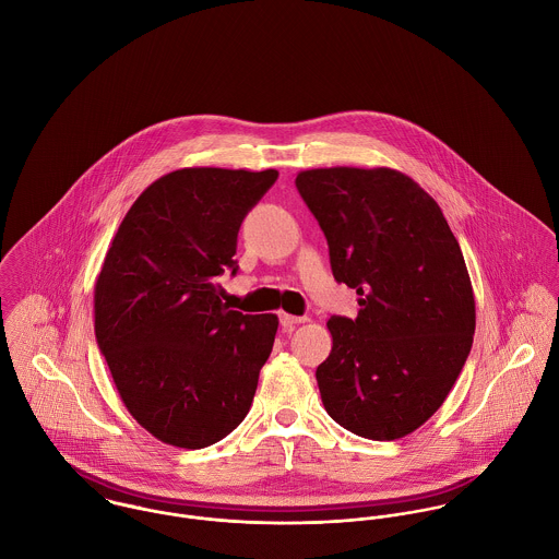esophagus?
Instances as JSON below:
<instances>
[{
    "mask_svg": "<svg viewBox=\"0 0 559 559\" xmlns=\"http://www.w3.org/2000/svg\"><path fill=\"white\" fill-rule=\"evenodd\" d=\"M308 319H301V317H293V314H286V312H282L280 314V322H282V326H284V331H293L295 329V324H299V322H306Z\"/></svg>",
    "mask_w": 559,
    "mask_h": 559,
    "instance_id": "1",
    "label": "esophagus"
}]
</instances>
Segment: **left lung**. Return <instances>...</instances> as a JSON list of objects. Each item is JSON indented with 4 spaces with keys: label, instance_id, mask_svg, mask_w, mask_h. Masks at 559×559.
I'll return each mask as SVG.
<instances>
[{
    "label": "left lung",
    "instance_id": "left-lung-1",
    "mask_svg": "<svg viewBox=\"0 0 559 559\" xmlns=\"http://www.w3.org/2000/svg\"><path fill=\"white\" fill-rule=\"evenodd\" d=\"M297 189L326 237L333 277L359 295L357 319L326 322L322 404L353 435L406 437L448 399L474 344L461 245L439 204L399 169H304Z\"/></svg>",
    "mask_w": 559,
    "mask_h": 559
}]
</instances>
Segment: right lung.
<instances>
[{"label": "right lung", "instance_id": "1", "mask_svg": "<svg viewBox=\"0 0 559 559\" xmlns=\"http://www.w3.org/2000/svg\"><path fill=\"white\" fill-rule=\"evenodd\" d=\"M277 169L182 167L142 191L94 284V333L135 421L200 450L245 419L271 355L275 314H240L217 275L237 273L245 215Z\"/></svg>", "mask_w": 559, "mask_h": 559}]
</instances>
